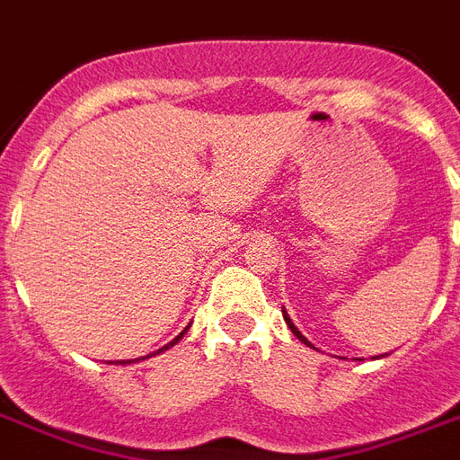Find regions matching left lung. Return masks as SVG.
<instances>
[{"mask_svg":"<svg viewBox=\"0 0 460 460\" xmlns=\"http://www.w3.org/2000/svg\"><path fill=\"white\" fill-rule=\"evenodd\" d=\"M284 320H287L288 329H291V332H294V334H296V336H298V339H301V341H303V343H305V346H310V349H313V343L307 341L305 336H303V334H301V332H298V329H296V324H294V322H291V317H288V314H287V310H284Z\"/></svg>","mask_w":460,"mask_h":460,"instance_id":"left-lung-1","label":"left lung"}]
</instances>
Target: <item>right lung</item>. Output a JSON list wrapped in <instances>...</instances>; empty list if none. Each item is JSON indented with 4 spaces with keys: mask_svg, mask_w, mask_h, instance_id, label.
Returning <instances> with one entry per match:
<instances>
[{
    "mask_svg": "<svg viewBox=\"0 0 460 460\" xmlns=\"http://www.w3.org/2000/svg\"><path fill=\"white\" fill-rule=\"evenodd\" d=\"M183 334H186V332H181V334H179V336H176V339H173V341H172V343H166L164 349H159V350H166V349H169V346H173V343H176V341H181V336H183ZM159 350H157V353H159ZM124 363H126V360H124Z\"/></svg>",
    "mask_w": 460,
    "mask_h": 460,
    "instance_id": "right-lung-1",
    "label": "right lung"
}]
</instances>
